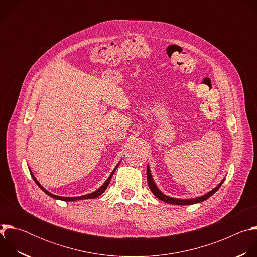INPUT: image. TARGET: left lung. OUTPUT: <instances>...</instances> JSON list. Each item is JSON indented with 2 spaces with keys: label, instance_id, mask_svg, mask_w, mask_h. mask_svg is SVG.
<instances>
[{
  "label": "left lung",
  "instance_id": "left-lung-1",
  "mask_svg": "<svg viewBox=\"0 0 257 257\" xmlns=\"http://www.w3.org/2000/svg\"><path fill=\"white\" fill-rule=\"evenodd\" d=\"M146 176H148V183H149V187L151 189V191L155 194V196L157 198H159L160 200L162 201H165L167 203H171V204H177V205H189V204H195V203H199V202H202L204 200H206L207 198H209L211 195H213L217 190L218 188L222 186V184L224 183L225 179L219 183V184L214 188L212 189L211 191H209L208 193L202 195V196H199V197H196V198H192V199H179V198H174V197H170V196H167L166 194H164L156 185V183L153 179V176H152V173H151V170H150V167L148 166V169H146Z\"/></svg>",
  "mask_w": 257,
  "mask_h": 257
}]
</instances>
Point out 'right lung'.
Masks as SVG:
<instances>
[{
	"mask_svg": "<svg viewBox=\"0 0 257 257\" xmlns=\"http://www.w3.org/2000/svg\"><path fill=\"white\" fill-rule=\"evenodd\" d=\"M118 166H119V164L116 166V168L114 169V171L111 173V175H109V177L106 179V181L103 183V184L100 186V188H98L96 191H94V192H92V193H89V194H86V195H82V196H76V197H62V196H57V195H54V194H52L51 192H49L48 190H46L41 184H40V182L36 180V178L33 176V174L31 173V171H30V174H31V177H32V179L34 180V182L36 183V184H38V186L46 193V194H48L49 196H51V197H53V198H55V199H59V200H63V201H76V200H82V199H89V198H96V197H98L99 195H101L103 192H104V190L106 189V187L108 186V184H109V181H111V179H112V177H113V175H114V173H115V171L117 170V168H118Z\"/></svg>",
	"mask_w": 257,
	"mask_h": 257,
	"instance_id": "obj_1",
	"label": "right lung"
}]
</instances>
